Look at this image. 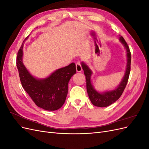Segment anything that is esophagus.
<instances>
[{
  "mask_svg": "<svg viewBox=\"0 0 149 149\" xmlns=\"http://www.w3.org/2000/svg\"><path fill=\"white\" fill-rule=\"evenodd\" d=\"M76 71L78 72V73H79V72L82 71V67H81V63L79 61H78L76 63Z\"/></svg>",
  "mask_w": 149,
  "mask_h": 149,
  "instance_id": "obj_1",
  "label": "esophagus"
}]
</instances>
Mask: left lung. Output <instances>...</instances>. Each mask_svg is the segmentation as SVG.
Listing matches in <instances>:
<instances>
[{
    "instance_id": "left-lung-1",
    "label": "left lung",
    "mask_w": 149,
    "mask_h": 149,
    "mask_svg": "<svg viewBox=\"0 0 149 149\" xmlns=\"http://www.w3.org/2000/svg\"><path fill=\"white\" fill-rule=\"evenodd\" d=\"M120 41L123 43L126 48L127 57V68H126L125 75L120 83L119 86L112 91L105 92L104 93H100L94 89L91 83V76L92 71L88 66L84 63H82L81 65L83 70H84V74L86 76V89L89 100L93 104L97 107H107L112 104L116 102L120 97L122 94L124 92V90L127 85L130 72V63H131V53L127 43L125 41L124 38L122 37H119Z\"/></svg>"
}]
</instances>
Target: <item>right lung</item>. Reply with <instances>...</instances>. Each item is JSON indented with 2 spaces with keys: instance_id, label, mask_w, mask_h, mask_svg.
Segmentation results:
<instances>
[{
  "instance_id": "obj_1",
  "label": "right lung",
  "mask_w": 149,
  "mask_h": 149,
  "mask_svg": "<svg viewBox=\"0 0 149 149\" xmlns=\"http://www.w3.org/2000/svg\"><path fill=\"white\" fill-rule=\"evenodd\" d=\"M23 46L22 43L17 53L16 60L22 86L39 107L47 111L60 109L66 100L69 81L76 73L75 63H72L68 66L57 70L45 79H36L30 74L22 63Z\"/></svg>"
}]
</instances>
